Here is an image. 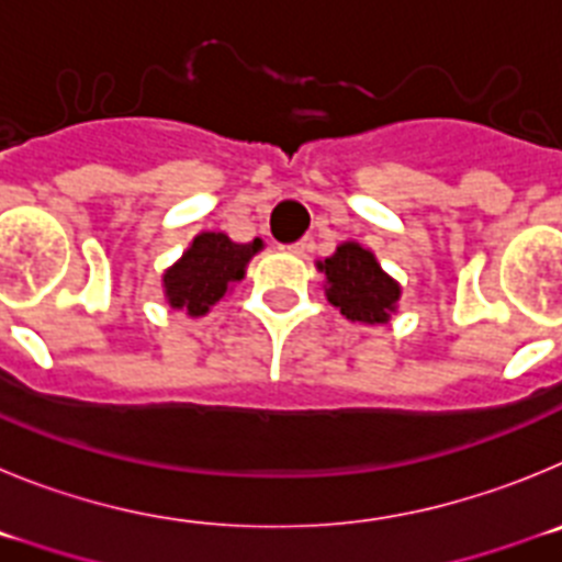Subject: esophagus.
<instances>
[{
    "mask_svg": "<svg viewBox=\"0 0 562 562\" xmlns=\"http://www.w3.org/2000/svg\"><path fill=\"white\" fill-rule=\"evenodd\" d=\"M282 249H285V251H291V255H305L307 244H305V240H296V244H291V246H282Z\"/></svg>",
    "mask_w": 562,
    "mask_h": 562,
    "instance_id": "obj_1",
    "label": "esophagus"
}]
</instances>
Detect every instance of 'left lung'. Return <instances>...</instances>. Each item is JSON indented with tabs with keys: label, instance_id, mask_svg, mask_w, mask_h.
<instances>
[{
	"label": "left lung",
	"instance_id": "1",
	"mask_svg": "<svg viewBox=\"0 0 562 562\" xmlns=\"http://www.w3.org/2000/svg\"><path fill=\"white\" fill-rule=\"evenodd\" d=\"M327 277V302L350 322L386 325L401 300V285L381 269V262L361 244H341L336 255L318 262Z\"/></svg>",
	"mask_w": 562,
	"mask_h": 562
}]
</instances>
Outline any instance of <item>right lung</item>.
Returning a JSON list of instances; mask_svg holds the SVG:
<instances>
[{"label":"right lung","mask_w":562,"mask_h":562,"mask_svg":"<svg viewBox=\"0 0 562 562\" xmlns=\"http://www.w3.org/2000/svg\"><path fill=\"white\" fill-rule=\"evenodd\" d=\"M260 240L251 244H235L224 232H201L190 249L173 262L161 282L170 307H184L190 316H204L232 282H240L246 274L251 257L260 251Z\"/></svg>","instance_id":"add662e5"}]
</instances>
